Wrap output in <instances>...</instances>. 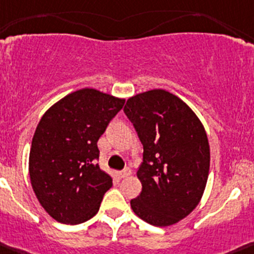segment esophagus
<instances>
[{"label": "esophagus", "instance_id": "esophagus-1", "mask_svg": "<svg viewBox=\"0 0 254 254\" xmlns=\"http://www.w3.org/2000/svg\"><path fill=\"white\" fill-rule=\"evenodd\" d=\"M129 175H130V170H128V169L124 170V171H120L119 172V177H120V179H125V177L129 176Z\"/></svg>", "mask_w": 254, "mask_h": 254}]
</instances>
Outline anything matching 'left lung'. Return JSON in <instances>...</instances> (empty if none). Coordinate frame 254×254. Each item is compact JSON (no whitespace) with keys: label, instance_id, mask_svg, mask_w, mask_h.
I'll return each mask as SVG.
<instances>
[{"label":"left lung","instance_id":"left-lung-1","mask_svg":"<svg viewBox=\"0 0 254 254\" xmlns=\"http://www.w3.org/2000/svg\"><path fill=\"white\" fill-rule=\"evenodd\" d=\"M124 110L144 149L137 171L142 192L130 208L154 226L179 223L199 204L208 181L204 126L185 101L164 89L130 96Z\"/></svg>","mask_w":254,"mask_h":254}]
</instances>
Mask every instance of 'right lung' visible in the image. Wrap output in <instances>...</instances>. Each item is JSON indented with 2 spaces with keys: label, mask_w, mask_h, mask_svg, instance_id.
I'll list each match as a JSON object with an SVG mask.
<instances>
[{
  "label": "right lung",
  "mask_w": 254,
  "mask_h": 254,
  "mask_svg": "<svg viewBox=\"0 0 254 254\" xmlns=\"http://www.w3.org/2000/svg\"><path fill=\"white\" fill-rule=\"evenodd\" d=\"M125 99L93 88L73 91L39 121L29 154L31 187L51 218L77 225L93 218L112 179L100 169L98 140Z\"/></svg>",
  "instance_id": "add662e5"
}]
</instances>
